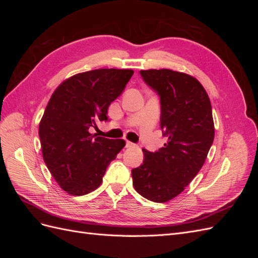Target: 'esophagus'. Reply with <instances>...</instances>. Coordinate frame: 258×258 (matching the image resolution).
I'll return each instance as SVG.
<instances>
[{
  "instance_id": "esophagus-1",
  "label": "esophagus",
  "mask_w": 258,
  "mask_h": 258,
  "mask_svg": "<svg viewBox=\"0 0 258 258\" xmlns=\"http://www.w3.org/2000/svg\"><path fill=\"white\" fill-rule=\"evenodd\" d=\"M132 146H135L134 143L130 142V141H127V142H126V147H132Z\"/></svg>"
}]
</instances>
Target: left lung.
Masks as SVG:
<instances>
[{
  "label": "left lung",
  "mask_w": 258,
  "mask_h": 258,
  "mask_svg": "<svg viewBox=\"0 0 258 258\" xmlns=\"http://www.w3.org/2000/svg\"><path fill=\"white\" fill-rule=\"evenodd\" d=\"M144 82L160 97V127L168 138L157 152L143 150L132 169L135 189L154 202L175 198L198 174L214 140L212 106L195 77L172 70H142Z\"/></svg>",
  "instance_id": "left-lung-1"
}]
</instances>
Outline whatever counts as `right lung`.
<instances>
[{
    "mask_svg": "<svg viewBox=\"0 0 258 258\" xmlns=\"http://www.w3.org/2000/svg\"><path fill=\"white\" fill-rule=\"evenodd\" d=\"M132 75V70H92L69 77L51 95L38 128L43 158L71 196L97 189L110 162L126 145L124 140L97 137L89 129L107 120L108 106Z\"/></svg>",
    "mask_w": 258,
    "mask_h": 258,
    "instance_id": "1",
    "label": "right lung"
}]
</instances>
